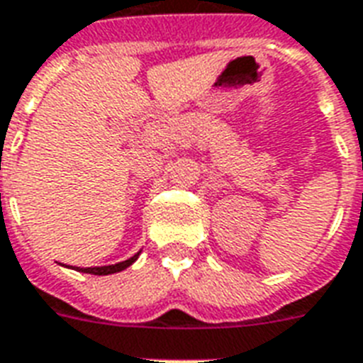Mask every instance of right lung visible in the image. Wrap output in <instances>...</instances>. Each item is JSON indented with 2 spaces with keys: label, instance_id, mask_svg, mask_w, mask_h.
Segmentation results:
<instances>
[{
  "label": "right lung",
  "instance_id": "1",
  "mask_svg": "<svg viewBox=\"0 0 363 363\" xmlns=\"http://www.w3.org/2000/svg\"><path fill=\"white\" fill-rule=\"evenodd\" d=\"M138 255H140V252H138L136 255H132L130 259L126 261H121V263H115V265H106V267H75L77 271L81 272H89V274H98V277H104V274H113V272H119V271H125L126 267H130L134 261L138 259Z\"/></svg>",
  "mask_w": 363,
  "mask_h": 363
}]
</instances>
